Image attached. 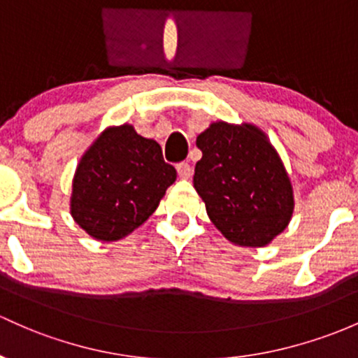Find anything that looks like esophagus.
Wrapping results in <instances>:
<instances>
[{
    "instance_id": "obj_1",
    "label": "esophagus",
    "mask_w": 358,
    "mask_h": 358,
    "mask_svg": "<svg viewBox=\"0 0 358 358\" xmlns=\"http://www.w3.org/2000/svg\"><path fill=\"white\" fill-rule=\"evenodd\" d=\"M176 169H178L179 178H182V179H189L191 174H193V169H191V165L187 162L178 164V165H176Z\"/></svg>"
}]
</instances>
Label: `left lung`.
Wrapping results in <instances>:
<instances>
[{"label": "left lung", "mask_w": 358, "mask_h": 358, "mask_svg": "<svg viewBox=\"0 0 358 358\" xmlns=\"http://www.w3.org/2000/svg\"><path fill=\"white\" fill-rule=\"evenodd\" d=\"M194 189L225 239L263 248L287 229L294 191L282 159L252 124H210L198 138Z\"/></svg>", "instance_id": "left-lung-1"}]
</instances>
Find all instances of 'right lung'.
Returning <instances> with one entry per match:
<instances>
[{"label":"right lung","instance_id":"add662e5","mask_svg":"<svg viewBox=\"0 0 358 358\" xmlns=\"http://www.w3.org/2000/svg\"><path fill=\"white\" fill-rule=\"evenodd\" d=\"M176 178L155 140L129 124L107 128L76 167L71 217L94 239L119 241L157 210Z\"/></svg>","mask_w":358,"mask_h":358}]
</instances>
